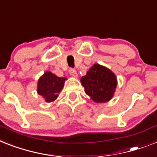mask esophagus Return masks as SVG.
<instances>
[{
	"instance_id": "obj_1",
	"label": "esophagus",
	"mask_w": 157,
	"mask_h": 157,
	"mask_svg": "<svg viewBox=\"0 0 157 157\" xmlns=\"http://www.w3.org/2000/svg\"><path fill=\"white\" fill-rule=\"evenodd\" d=\"M69 74L72 76H74V77H76L77 76V73H76V71L74 69V68H70L69 69Z\"/></svg>"
}]
</instances>
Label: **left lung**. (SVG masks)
<instances>
[{
    "mask_svg": "<svg viewBox=\"0 0 157 157\" xmlns=\"http://www.w3.org/2000/svg\"><path fill=\"white\" fill-rule=\"evenodd\" d=\"M85 94L95 102H106L112 98L117 86V79L105 67L94 64L81 79Z\"/></svg>",
    "mask_w": 157,
    "mask_h": 157,
    "instance_id": "obj_1",
    "label": "left lung"
}]
</instances>
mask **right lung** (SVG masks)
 Returning a JSON list of instances; mask_svg holds the SVG:
<instances>
[{"instance_id":"add662e5","label":"right lung","mask_w":157,"mask_h":157,"mask_svg":"<svg viewBox=\"0 0 157 157\" xmlns=\"http://www.w3.org/2000/svg\"><path fill=\"white\" fill-rule=\"evenodd\" d=\"M65 80L64 77H58L51 72H46L39 80L38 93L45 98L46 101H53L63 89Z\"/></svg>"}]
</instances>
